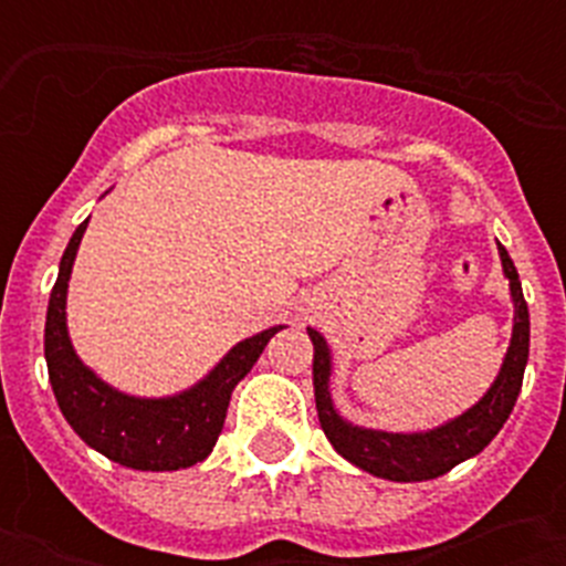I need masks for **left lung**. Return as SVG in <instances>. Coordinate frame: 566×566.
<instances>
[{"label":"left lung","instance_id":"obj_1","mask_svg":"<svg viewBox=\"0 0 566 566\" xmlns=\"http://www.w3.org/2000/svg\"><path fill=\"white\" fill-rule=\"evenodd\" d=\"M500 258L511 282V300H514V335H511L509 355L491 390L470 411L438 429L417 431V434H390V431L358 429L353 422H346L335 411L332 394H328V376H332L328 346L319 332L308 328L311 344H314V399H317L319 426L346 461L387 482H426V479L449 473L467 458L479 455L500 434L509 413L514 411L528 361V305L523 300L517 266L502 243Z\"/></svg>","mask_w":566,"mask_h":566}]
</instances>
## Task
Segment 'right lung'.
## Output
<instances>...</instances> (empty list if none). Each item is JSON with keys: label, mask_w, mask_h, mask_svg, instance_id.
I'll return each mask as SVG.
<instances>
[{"label": "right lung", "mask_w": 566, "mask_h": 566, "mask_svg": "<svg viewBox=\"0 0 566 566\" xmlns=\"http://www.w3.org/2000/svg\"><path fill=\"white\" fill-rule=\"evenodd\" d=\"M87 220L75 229L61 258L57 282L46 311V367L57 408L78 438L132 470H185L211 455L220 438L231 390L252 370L270 337L282 326L240 340L199 385L167 399H137L108 387L93 376L75 355L66 335V282L73 273L75 249L82 243Z\"/></svg>", "instance_id": "add662e5"}]
</instances>
